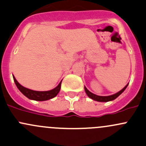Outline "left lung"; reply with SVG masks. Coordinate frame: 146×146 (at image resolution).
I'll list each match as a JSON object with an SVG mask.
<instances>
[{
	"label": "left lung",
	"instance_id": "1",
	"mask_svg": "<svg viewBox=\"0 0 146 146\" xmlns=\"http://www.w3.org/2000/svg\"><path fill=\"white\" fill-rule=\"evenodd\" d=\"M128 86V84L122 89V90H120L119 92H118L117 93L113 95H110V96H98V95L94 94L90 92L85 87V92L87 94V96H89L90 98L92 99L93 100L95 101H100V102H108V101H113L114 99H115L116 98L118 97L119 95L121 94L125 90V89L127 88V87Z\"/></svg>",
	"mask_w": 146,
	"mask_h": 146
}]
</instances>
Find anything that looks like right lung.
Instances as JSON below:
<instances>
[{
	"mask_svg": "<svg viewBox=\"0 0 146 146\" xmlns=\"http://www.w3.org/2000/svg\"><path fill=\"white\" fill-rule=\"evenodd\" d=\"M14 81L15 82V85H17V88L19 89V91L21 92L24 96H27L29 99L35 101H46L48 99H52V98L55 97L57 95V94L59 92L61 89V80L60 83L56 87H55L53 90H50V91H45V92H38V91H33V90H29V89L26 88V87H23L21 85L19 82L17 81L15 78L13 76Z\"/></svg>",
	"mask_w": 146,
	"mask_h": 146,
	"instance_id": "1",
	"label": "right lung"
}]
</instances>
